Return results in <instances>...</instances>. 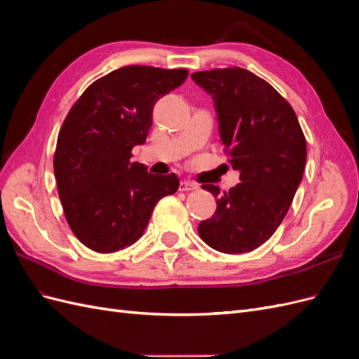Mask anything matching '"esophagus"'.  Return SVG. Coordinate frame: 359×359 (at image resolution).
<instances>
[{
  "label": "esophagus",
  "mask_w": 359,
  "mask_h": 359,
  "mask_svg": "<svg viewBox=\"0 0 359 359\" xmlns=\"http://www.w3.org/2000/svg\"><path fill=\"white\" fill-rule=\"evenodd\" d=\"M196 189H198L196 184L189 181V180H184L180 184V191H191V190H196Z\"/></svg>",
  "instance_id": "34e87169"
}]
</instances>
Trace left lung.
<instances>
[{
	"mask_svg": "<svg viewBox=\"0 0 359 359\" xmlns=\"http://www.w3.org/2000/svg\"><path fill=\"white\" fill-rule=\"evenodd\" d=\"M191 79L212 95L224 153L241 182L220 193L217 210L201 222L202 240L222 253H247L266 243L289 211L307 158L306 136L285 97L241 67L205 70Z\"/></svg>",
	"mask_w": 359,
	"mask_h": 359,
	"instance_id": "1",
	"label": "left lung"
}]
</instances>
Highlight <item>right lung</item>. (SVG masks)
Returning a JSON list of instances; mask_svg holds the SVG:
<instances>
[{"label": "right lung", "instance_id": "1", "mask_svg": "<svg viewBox=\"0 0 359 359\" xmlns=\"http://www.w3.org/2000/svg\"><path fill=\"white\" fill-rule=\"evenodd\" d=\"M186 69L126 66L93 82L58 133L53 173L76 238L114 253L142 236L156 203L180 187L175 173L154 175L132 161L153 124L156 102L186 81Z\"/></svg>", "mask_w": 359, "mask_h": 359}]
</instances>
